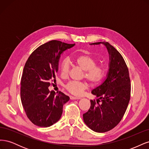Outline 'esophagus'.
<instances>
[{
    "label": "esophagus",
    "mask_w": 149,
    "mask_h": 149,
    "mask_svg": "<svg viewBox=\"0 0 149 149\" xmlns=\"http://www.w3.org/2000/svg\"><path fill=\"white\" fill-rule=\"evenodd\" d=\"M70 99L72 100H79L81 99L79 97H76V96H70Z\"/></svg>",
    "instance_id": "1"
}]
</instances>
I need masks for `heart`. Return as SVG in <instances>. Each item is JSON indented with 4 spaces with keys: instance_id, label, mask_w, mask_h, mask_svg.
<instances>
[{
    "instance_id": "b5f03b06",
    "label": "heart",
    "mask_w": 149,
    "mask_h": 149,
    "mask_svg": "<svg viewBox=\"0 0 149 149\" xmlns=\"http://www.w3.org/2000/svg\"><path fill=\"white\" fill-rule=\"evenodd\" d=\"M74 63L84 70V76L93 84H97L104 78L106 73V68L102 64L96 65L97 59L93 58L89 53L79 54L72 58ZM70 62L68 58L63 60L60 63V71L63 76L68 74ZM88 86L86 81H70L65 87L68 91L74 95H81Z\"/></svg>"
}]
</instances>
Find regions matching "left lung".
Wrapping results in <instances>:
<instances>
[{
    "label": "left lung",
    "mask_w": 149,
    "mask_h": 149,
    "mask_svg": "<svg viewBox=\"0 0 149 149\" xmlns=\"http://www.w3.org/2000/svg\"><path fill=\"white\" fill-rule=\"evenodd\" d=\"M104 45L109 55V70L106 79L93 89L97 100H90L91 106L83 114L84 123L96 132H106L118 125L127 109L130 97V80L128 68L123 57L108 42Z\"/></svg>",
    "instance_id": "1"
}]
</instances>
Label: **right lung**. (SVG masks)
Returning <instances> with one entry per match:
<instances>
[{
  "instance_id": "1",
  "label": "right lung",
  "mask_w": 149,
  "mask_h": 149,
  "mask_svg": "<svg viewBox=\"0 0 149 149\" xmlns=\"http://www.w3.org/2000/svg\"><path fill=\"white\" fill-rule=\"evenodd\" d=\"M75 44L52 40L34 50L26 61L21 78L22 105L30 120L39 127H47L59 120L63 106L70 100L61 91L48 87L56 79L61 54Z\"/></svg>"
}]
</instances>
